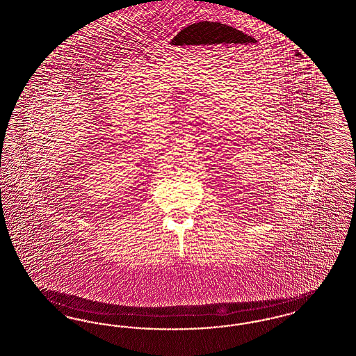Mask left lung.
Returning a JSON list of instances; mask_svg holds the SVG:
<instances>
[{
  "label": "left lung",
  "instance_id": "obj_1",
  "mask_svg": "<svg viewBox=\"0 0 356 356\" xmlns=\"http://www.w3.org/2000/svg\"><path fill=\"white\" fill-rule=\"evenodd\" d=\"M219 26H220L219 31H218V29H216V31L213 29V33H212V32L209 33V31H208V34H207V31H205V32L203 31V33H202V32H197V35L195 34V35H193V40L191 41L192 45H196V47H197V51H200V54H199V51H195V54L199 56L200 58L203 57V61H205V64H207V63L215 64V63H218V58H219V61H220L222 57L225 58L228 54H222L220 51L219 54H215L213 49H219L220 51H224V53H228L225 48H228V44L235 42L234 40L231 41V34L238 33V31L234 29L232 26H225V25H220V24H219ZM220 31L222 32L221 34L220 33ZM228 35H230L229 38L227 37ZM199 44H203V47L206 50H211V51L205 52L206 50L202 51V47H199ZM209 44H212L213 47H209ZM196 47H195V48H196ZM229 47H231V45H229ZM202 54H204L203 56H201ZM211 58H213L214 60H211ZM227 58H228V57H227Z\"/></svg>",
  "mask_w": 356,
  "mask_h": 356
}]
</instances>
